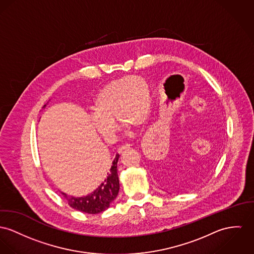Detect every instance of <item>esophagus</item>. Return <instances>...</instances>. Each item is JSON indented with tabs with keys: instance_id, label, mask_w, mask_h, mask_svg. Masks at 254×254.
Listing matches in <instances>:
<instances>
[{
	"instance_id": "34e87169",
	"label": "esophagus",
	"mask_w": 254,
	"mask_h": 254,
	"mask_svg": "<svg viewBox=\"0 0 254 254\" xmlns=\"http://www.w3.org/2000/svg\"><path fill=\"white\" fill-rule=\"evenodd\" d=\"M129 148H130V145H129V144H126V145L121 146V147L118 149V152H119V153H122V152H124L125 150H127V149H129Z\"/></svg>"
}]
</instances>
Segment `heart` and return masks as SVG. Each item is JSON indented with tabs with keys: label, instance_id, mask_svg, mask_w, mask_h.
Returning <instances> with one entry per match:
<instances>
[{
	"label": "heart",
	"instance_id": "1",
	"mask_svg": "<svg viewBox=\"0 0 254 254\" xmlns=\"http://www.w3.org/2000/svg\"><path fill=\"white\" fill-rule=\"evenodd\" d=\"M150 90L146 81L127 76L108 83L94 100L91 121L106 141L114 139L117 118L123 127H140L148 117Z\"/></svg>",
	"mask_w": 254,
	"mask_h": 254
}]
</instances>
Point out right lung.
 Listing matches in <instances>:
<instances>
[{
	"instance_id": "obj_1",
	"label": "right lung",
	"mask_w": 254,
	"mask_h": 254,
	"mask_svg": "<svg viewBox=\"0 0 254 254\" xmlns=\"http://www.w3.org/2000/svg\"><path fill=\"white\" fill-rule=\"evenodd\" d=\"M45 106L46 105H44L43 108H45ZM119 157L120 156L117 154L112 162L110 170L105 175V179L92 193L86 196L74 197L61 191L67 204L77 211L91 215L101 213L108 209L116 199L120 190L117 168Z\"/></svg>"
}]
</instances>
